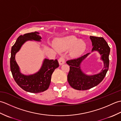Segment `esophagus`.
Returning <instances> with one entry per match:
<instances>
[{
  "instance_id": "34e87169",
  "label": "esophagus",
  "mask_w": 121,
  "mask_h": 121,
  "mask_svg": "<svg viewBox=\"0 0 121 121\" xmlns=\"http://www.w3.org/2000/svg\"><path fill=\"white\" fill-rule=\"evenodd\" d=\"M58 62L59 63V65H63V64L65 63V58H64V56H61V57L59 59Z\"/></svg>"
}]
</instances>
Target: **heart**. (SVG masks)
<instances>
[{
	"mask_svg": "<svg viewBox=\"0 0 121 121\" xmlns=\"http://www.w3.org/2000/svg\"><path fill=\"white\" fill-rule=\"evenodd\" d=\"M55 47L59 51L70 50V55L72 58H78L86 51L87 45L84 40L79 39L74 36H69L56 39Z\"/></svg>",
	"mask_w": 121,
	"mask_h": 121,
	"instance_id": "b5f03b06",
	"label": "heart"
}]
</instances>
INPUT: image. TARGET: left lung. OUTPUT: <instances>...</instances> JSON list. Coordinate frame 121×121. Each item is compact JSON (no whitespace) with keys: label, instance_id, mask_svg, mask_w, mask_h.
<instances>
[{"label":"left lung","instance_id":"obj_1","mask_svg":"<svg viewBox=\"0 0 121 121\" xmlns=\"http://www.w3.org/2000/svg\"><path fill=\"white\" fill-rule=\"evenodd\" d=\"M90 39L93 47L91 52H98L101 56L100 59L104 62V67L100 73L94 75H87L83 72L81 69V63L90 53L78 59L68 61L66 63L70 65V69L68 75V81L72 88L78 91H85L98 85L103 80L109 69L110 49L108 44L103 37L90 36Z\"/></svg>","mask_w":121,"mask_h":121}]
</instances>
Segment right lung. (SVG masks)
<instances>
[{"label":"right lung","mask_w":121,"mask_h":121,"mask_svg":"<svg viewBox=\"0 0 121 121\" xmlns=\"http://www.w3.org/2000/svg\"><path fill=\"white\" fill-rule=\"evenodd\" d=\"M41 39L42 37L38 32L27 33L20 36L11 48L10 69L13 78L21 88L32 93L43 92L49 88L51 75L55 69L59 67L58 61L56 59L53 60L45 58L43 60L42 65L39 71L34 74L25 75L20 71L15 57L16 53L27 41L34 40L40 42L42 41Z\"/></svg>","instance_id":"right-lung-1"}]
</instances>
